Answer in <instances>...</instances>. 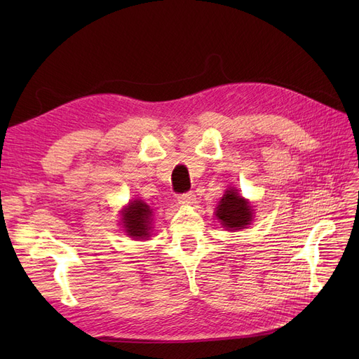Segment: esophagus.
I'll list each match as a JSON object with an SVG mask.
<instances>
[{"instance_id": "obj_1", "label": "esophagus", "mask_w": 359, "mask_h": 359, "mask_svg": "<svg viewBox=\"0 0 359 359\" xmlns=\"http://www.w3.org/2000/svg\"><path fill=\"white\" fill-rule=\"evenodd\" d=\"M194 201H196V196H194L191 191L180 194V196H178V203L180 205H191Z\"/></svg>"}]
</instances>
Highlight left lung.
<instances>
[{
  "label": "left lung",
  "instance_id": "1",
  "mask_svg": "<svg viewBox=\"0 0 359 359\" xmlns=\"http://www.w3.org/2000/svg\"><path fill=\"white\" fill-rule=\"evenodd\" d=\"M215 217L222 222L227 231L245 229L253 220V210L250 202L238 194V190H226L217 206Z\"/></svg>",
  "mask_w": 359,
  "mask_h": 359
}]
</instances>
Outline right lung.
<instances>
[{"label":"right lung","mask_w":359,"mask_h":359,"mask_svg":"<svg viewBox=\"0 0 359 359\" xmlns=\"http://www.w3.org/2000/svg\"><path fill=\"white\" fill-rule=\"evenodd\" d=\"M151 217L153 211L144 201L130 202L121 211L124 232L135 240H147L151 231Z\"/></svg>","instance_id":"obj_1"}]
</instances>
